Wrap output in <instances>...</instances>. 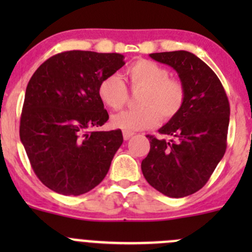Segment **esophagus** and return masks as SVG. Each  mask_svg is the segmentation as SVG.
I'll return each instance as SVG.
<instances>
[{
	"label": "esophagus",
	"mask_w": 252,
	"mask_h": 252,
	"mask_svg": "<svg viewBox=\"0 0 252 252\" xmlns=\"http://www.w3.org/2000/svg\"><path fill=\"white\" fill-rule=\"evenodd\" d=\"M133 135H134V133H131V131H123L124 140H129V139H130Z\"/></svg>",
	"instance_id": "34e87169"
}]
</instances>
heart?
Segmentation results:
<instances>
[{
    "label": "heart",
    "mask_w": 252,
    "mask_h": 252,
    "mask_svg": "<svg viewBox=\"0 0 252 252\" xmlns=\"http://www.w3.org/2000/svg\"><path fill=\"white\" fill-rule=\"evenodd\" d=\"M131 88L144 89L141 108L119 112L111 118L113 128L124 131L144 130L174 118L185 102V88L178 79L169 78V70L152 61L139 60L128 68ZM101 101L112 110L123 107L128 98L126 84L118 74L106 77L98 85Z\"/></svg>",
    "instance_id": "b5f03b06"
}]
</instances>
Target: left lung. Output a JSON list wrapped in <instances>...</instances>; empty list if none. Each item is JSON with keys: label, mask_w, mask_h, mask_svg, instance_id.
Wrapping results in <instances>:
<instances>
[{"label": "left lung", "mask_w": 252, "mask_h": 252, "mask_svg": "<svg viewBox=\"0 0 252 252\" xmlns=\"http://www.w3.org/2000/svg\"><path fill=\"white\" fill-rule=\"evenodd\" d=\"M169 65L185 88V102L158 131L171 140L147 135L150 152L141 162L145 179L169 197H184L201 189L224 156L229 101L222 83L204 61L188 51L151 53Z\"/></svg>", "instance_id": "1"}]
</instances>
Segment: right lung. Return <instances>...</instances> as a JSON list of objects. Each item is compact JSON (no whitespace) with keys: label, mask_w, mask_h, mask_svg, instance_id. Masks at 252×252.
Segmentation results:
<instances>
[{"label":"right lung","mask_w":252,"mask_h":252,"mask_svg":"<svg viewBox=\"0 0 252 252\" xmlns=\"http://www.w3.org/2000/svg\"><path fill=\"white\" fill-rule=\"evenodd\" d=\"M126 64L119 53L67 51L45 61L29 80L20 141L41 183L62 195L100 184L123 142L121 129L96 131L108 121L98 85Z\"/></svg>","instance_id":"right-lung-1"}]
</instances>
